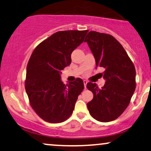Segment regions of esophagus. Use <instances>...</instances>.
<instances>
[{
	"label": "esophagus",
	"instance_id": "esophagus-1",
	"mask_svg": "<svg viewBox=\"0 0 151 151\" xmlns=\"http://www.w3.org/2000/svg\"><path fill=\"white\" fill-rule=\"evenodd\" d=\"M87 83L88 81H86V80H83V84H84V87L86 88V85H87Z\"/></svg>",
	"mask_w": 151,
	"mask_h": 151
}]
</instances>
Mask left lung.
<instances>
[{
	"label": "left lung",
	"instance_id": "left-lung-1",
	"mask_svg": "<svg viewBox=\"0 0 151 151\" xmlns=\"http://www.w3.org/2000/svg\"><path fill=\"white\" fill-rule=\"evenodd\" d=\"M98 67L104 68L102 74L105 83L99 88L95 83L86 88L93 93L88 102L89 113L100 122H109L119 117L129 104L136 88V71L128 55L113 36L90 31L86 37Z\"/></svg>",
	"mask_w": 151,
	"mask_h": 151
}]
</instances>
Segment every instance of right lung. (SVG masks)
<instances>
[{"label": "right lung", "instance_id": "add662e5", "mask_svg": "<svg viewBox=\"0 0 151 151\" xmlns=\"http://www.w3.org/2000/svg\"><path fill=\"white\" fill-rule=\"evenodd\" d=\"M88 30H64L51 35L37 45L26 68L25 88L30 104L44 121L61 123L71 116L83 80L64 84L62 70L71 63V54L84 40Z\"/></svg>", "mask_w": 151, "mask_h": 151}]
</instances>
